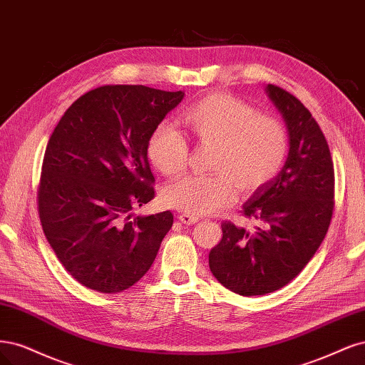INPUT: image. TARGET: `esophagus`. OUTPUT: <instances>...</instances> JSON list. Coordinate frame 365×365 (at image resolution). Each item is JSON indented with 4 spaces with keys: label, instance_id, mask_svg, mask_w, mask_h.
I'll list each match as a JSON object with an SVG mask.
<instances>
[{
    "label": "esophagus",
    "instance_id": "34e87169",
    "mask_svg": "<svg viewBox=\"0 0 365 365\" xmlns=\"http://www.w3.org/2000/svg\"><path fill=\"white\" fill-rule=\"evenodd\" d=\"M179 221L183 222V225H186V226H191V225H195V222L198 221V217H194L190 214H180Z\"/></svg>",
    "mask_w": 365,
    "mask_h": 365
}]
</instances>
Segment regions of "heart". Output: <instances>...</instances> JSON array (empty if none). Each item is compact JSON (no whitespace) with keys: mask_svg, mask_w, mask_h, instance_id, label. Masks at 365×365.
<instances>
[{"mask_svg":"<svg viewBox=\"0 0 365 365\" xmlns=\"http://www.w3.org/2000/svg\"><path fill=\"white\" fill-rule=\"evenodd\" d=\"M179 124L195 144L214 147L210 171L215 173L210 178H183L163 191V205L183 214L217 212L232 202L235 186L244 195L262 190L288 156L285 124L229 93H210L191 104L179 115ZM187 155V143L173 127L160 124L150 133L148 160L167 178L185 170Z\"/></svg>","mask_w":365,"mask_h":365,"instance_id":"obj_1","label":"heart"}]
</instances>
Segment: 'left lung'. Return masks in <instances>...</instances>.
<instances>
[{
	"mask_svg": "<svg viewBox=\"0 0 365 365\" xmlns=\"http://www.w3.org/2000/svg\"><path fill=\"white\" fill-rule=\"evenodd\" d=\"M267 92L288 127V159L242 206L256 227L222 221V238L209 253L220 284L247 297L280 289L302 272L323 242L335 205L334 162L319 123L288 91L268 85Z\"/></svg>",
	"mask_w": 365,
	"mask_h": 365,
	"instance_id": "8db88e82",
	"label": "left lung"
}]
</instances>
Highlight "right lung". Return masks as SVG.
Wrapping results in <instances>:
<instances>
[{
	"instance_id": "1",
	"label": "right lung",
	"mask_w": 365,
	"mask_h": 365,
	"mask_svg": "<svg viewBox=\"0 0 365 365\" xmlns=\"http://www.w3.org/2000/svg\"><path fill=\"white\" fill-rule=\"evenodd\" d=\"M185 93L143 85H106L77 98L45 150L38 190L42 229L78 284L115 294L155 262L173 214L135 217L155 198L150 133Z\"/></svg>"
}]
</instances>
